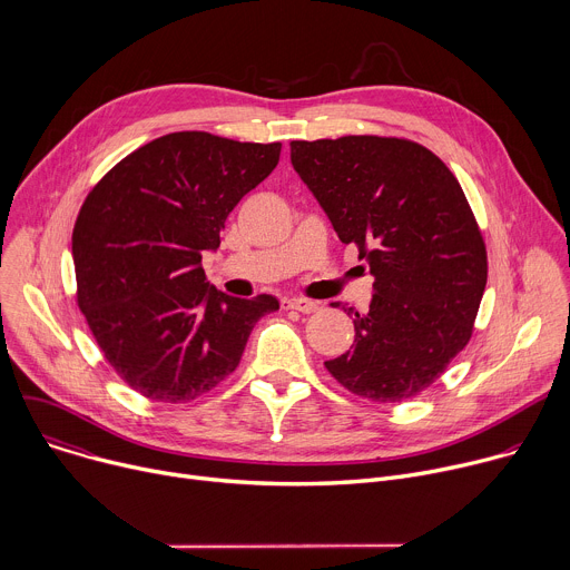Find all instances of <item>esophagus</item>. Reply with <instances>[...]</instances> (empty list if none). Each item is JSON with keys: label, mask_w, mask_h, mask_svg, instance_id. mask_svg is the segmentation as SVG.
Masks as SVG:
<instances>
[{"label": "esophagus", "mask_w": 570, "mask_h": 570, "mask_svg": "<svg viewBox=\"0 0 570 570\" xmlns=\"http://www.w3.org/2000/svg\"><path fill=\"white\" fill-rule=\"evenodd\" d=\"M284 306L293 308V311H299V313H313V311L320 308V302H313V299H306V297H288V299H284Z\"/></svg>", "instance_id": "1"}]
</instances>
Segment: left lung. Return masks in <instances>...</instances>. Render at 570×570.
<instances>
[{
  "instance_id": "1",
  "label": "left lung",
  "mask_w": 570,
  "mask_h": 570,
  "mask_svg": "<svg viewBox=\"0 0 570 570\" xmlns=\"http://www.w3.org/2000/svg\"><path fill=\"white\" fill-rule=\"evenodd\" d=\"M291 161L374 277L370 311L347 308L354 347L324 367L376 403L417 396L466 347L487 284L460 183L435 153L399 137L291 141Z\"/></svg>"
}]
</instances>
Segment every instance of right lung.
Masks as SVG:
<instances>
[{
	"mask_svg": "<svg viewBox=\"0 0 570 570\" xmlns=\"http://www.w3.org/2000/svg\"><path fill=\"white\" fill-rule=\"evenodd\" d=\"M282 144L185 130L126 155L90 191L71 234L76 295L108 363L139 394L180 403L229 376L273 295L232 297L200 266Z\"/></svg>",
	"mask_w": 570,
	"mask_h": 570,
	"instance_id": "1",
	"label": "right lung"
}]
</instances>
